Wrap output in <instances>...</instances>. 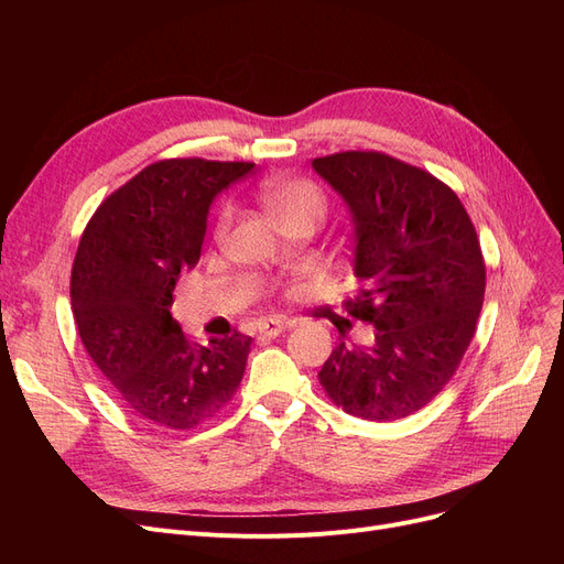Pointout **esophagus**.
Returning <instances> with one entry per match:
<instances>
[{
  "instance_id": "34e87169",
  "label": "esophagus",
  "mask_w": 564,
  "mask_h": 564,
  "mask_svg": "<svg viewBox=\"0 0 564 564\" xmlns=\"http://www.w3.org/2000/svg\"><path fill=\"white\" fill-rule=\"evenodd\" d=\"M286 327H289V322L282 319V317H265V319L259 322V336L275 338V336H280Z\"/></svg>"
}]
</instances>
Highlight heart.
Returning <instances> with one entry per match:
<instances>
[{"label":"heart","mask_w":564,"mask_h":564,"mask_svg":"<svg viewBox=\"0 0 564 564\" xmlns=\"http://www.w3.org/2000/svg\"><path fill=\"white\" fill-rule=\"evenodd\" d=\"M261 202L275 224H284L299 216H311L315 220L324 214V195L319 187L305 178L272 176L261 183Z\"/></svg>","instance_id":"1"}]
</instances>
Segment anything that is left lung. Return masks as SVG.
Returning <instances> with one entry per match:
<instances>
[{"instance_id":"1","label":"left lung","mask_w":564,"mask_h":564,"mask_svg":"<svg viewBox=\"0 0 564 564\" xmlns=\"http://www.w3.org/2000/svg\"><path fill=\"white\" fill-rule=\"evenodd\" d=\"M352 220V317L377 327L373 344L338 338L319 383L344 412L395 421L447 386L468 350L485 301L477 232L456 197L429 172L383 152L313 160Z\"/></svg>"}]
</instances>
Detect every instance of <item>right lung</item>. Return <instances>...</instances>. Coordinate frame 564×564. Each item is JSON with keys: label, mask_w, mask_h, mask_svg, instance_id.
<instances>
[{"label": "right lung", "mask_w": 564, "mask_h": 564, "mask_svg": "<svg viewBox=\"0 0 564 564\" xmlns=\"http://www.w3.org/2000/svg\"><path fill=\"white\" fill-rule=\"evenodd\" d=\"M251 162L164 160L91 216L73 263L79 338L127 409L174 431L197 429L242 381L251 338L195 344L172 317L181 270L197 265L212 202Z\"/></svg>", "instance_id": "add662e5"}]
</instances>
